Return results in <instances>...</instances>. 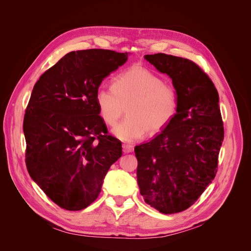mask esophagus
<instances>
[{
    "label": "esophagus",
    "mask_w": 251,
    "mask_h": 251,
    "mask_svg": "<svg viewBox=\"0 0 251 251\" xmlns=\"http://www.w3.org/2000/svg\"><path fill=\"white\" fill-rule=\"evenodd\" d=\"M122 148H123V151H124L125 153L131 152V151H133V146H131V144H127V143H124L123 146H122Z\"/></svg>",
    "instance_id": "34e87169"
}]
</instances>
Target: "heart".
<instances>
[{"instance_id": "1", "label": "heart", "mask_w": 251, "mask_h": 251, "mask_svg": "<svg viewBox=\"0 0 251 251\" xmlns=\"http://www.w3.org/2000/svg\"><path fill=\"white\" fill-rule=\"evenodd\" d=\"M96 103L102 121L115 127L124 114L127 118L115 130L123 141H134L148 132L157 133L175 117L179 100L176 88L143 67H131L113 79L112 87H100Z\"/></svg>"}]
</instances>
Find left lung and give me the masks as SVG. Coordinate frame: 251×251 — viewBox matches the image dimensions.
I'll return each mask as SVG.
<instances>
[{
	"label": "left lung",
	"instance_id": "obj_1",
	"mask_svg": "<svg viewBox=\"0 0 251 251\" xmlns=\"http://www.w3.org/2000/svg\"><path fill=\"white\" fill-rule=\"evenodd\" d=\"M144 58L172 78L179 107L161 132L135 147L137 183L147 203L176 214L199 200L217 174L224 140L219 94L191 60L162 52Z\"/></svg>",
	"mask_w": 251,
	"mask_h": 251
}]
</instances>
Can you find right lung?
I'll return each instance as SVG.
<instances>
[{
  "label": "right lung",
  "mask_w": 251,
  "mask_h": 251,
  "mask_svg": "<svg viewBox=\"0 0 251 251\" xmlns=\"http://www.w3.org/2000/svg\"><path fill=\"white\" fill-rule=\"evenodd\" d=\"M127 57L102 49L71 51L34 84L23 120L25 164L61 208L80 210L94 202L122 155L121 141L108 134L99 114L96 92Z\"/></svg>",
  "instance_id": "1"
}]
</instances>
